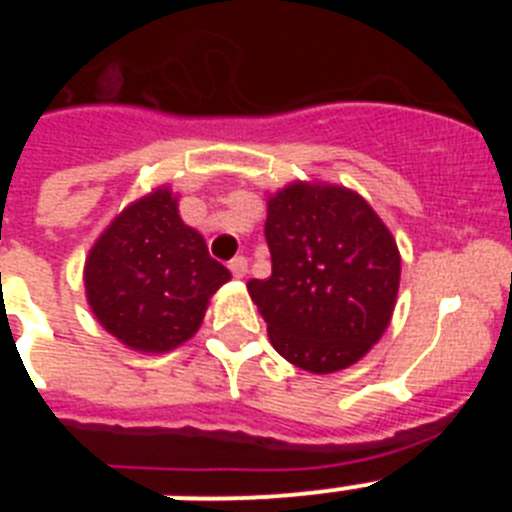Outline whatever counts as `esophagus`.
Instances as JSON below:
<instances>
[{"instance_id":"esophagus-1","label":"esophagus","mask_w":512,"mask_h":512,"mask_svg":"<svg viewBox=\"0 0 512 512\" xmlns=\"http://www.w3.org/2000/svg\"><path fill=\"white\" fill-rule=\"evenodd\" d=\"M228 269L233 271V277H235V279H243V277H246V274H248V261H246V256H235V259L228 264Z\"/></svg>"}]
</instances>
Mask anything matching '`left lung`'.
<instances>
[{
    "label": "left lung",
    "instance_id": "1",
    "mask_svg": "<svg viewBox=\"0 0 512 512\" xmlns=\"http://www.w3.org/2000/svg\"><path fill=\"white\" fill-rule=\"evenodd\" d=\"M271 277L248 295L271 346L312 374L348 369L372 351L395 312L400 251L354 189L292 182L266 200Z\"/></svg>",
    "mask_w": 512,
    "mask_h": 512
}]
</instances>
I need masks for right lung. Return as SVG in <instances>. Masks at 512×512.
Segmentation results:
<instances>
[{"instance_id":"obj_1","label":"right lung","mask_w":512,"mask_h":512,"mask_svg":"<svg viewBox=\"0 0 512 512\" xmlns=\"http://www.w3.org/2000/svg\"><path fill=\"white\" fill-rule=\"evenodd\" d=\"M230 279L207 243L179 215L166 184L130 202L102 230L84 261L94 318L122 346L166 354L200 330L210 297Z\"/></svg>"}]
</instances>
